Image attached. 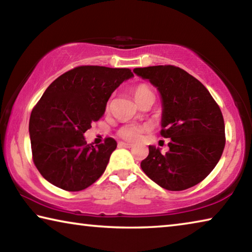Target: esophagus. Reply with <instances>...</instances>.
<instances>
[{
  "instance_id": "esophagus-1",
  "label": "esophagus",
  "mask_w": 252,
  "mask_h": 252,
  "mask_svg": "<svg viewBox=\"0 0 252 252\" xmlns=\"http://www.w3.org/2000/svg\"><path fill=\"white\" fill-rule=\"evenodd\" d=\"M119 146L122 147V148H132V147H133V144L126 143V142H119Z\"/></svg>"
}]
</instances>
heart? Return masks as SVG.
Instances as JSON below:
<instances>
[{
	"mask_svg": "<svg viewBox=\"0 0 252 252\" xmlns=\"http://www.w3.org/2000/svg\"><path fill=\"white\" fill-rule=\"evenodd\" d=\"M133 95L136 102H140L146 96L153 95V91L149 85L144 83H140L134 87ZM110 106V102L108 103V108ZM148 129L147 126H138V125H126L121 126L118 131V135L120 138L127 140V141H138L141 138L142 133Z\"/></svg>",
	"mask_w": 252,
	"mask_h": 252,
	"instance_id": "heart-1",
	"label": "heart"
}]
</instances>
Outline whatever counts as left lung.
Masks as SVG:
<instances>
[{
	"label": "left lung",
	"instance_id": "8db88e82",
	"mask_svg": "<svg viewBox=\"0 0 252 252\" xmlns=\"http://www.w3.org/2000/svg\"><path fill=\"white\" fill-rule=\"evenodd\" d=\"M133 72L159 90L163 106L160 133L171 139L165 155L149 146V156L141 162L143 172L170 191L198 185L215 169L224 149L218 103L199 80L178 66L136 67Z\"/></svg>",
	"mask_w": 252,
	"mask_h": 252
}]
</instances>
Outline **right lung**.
<instances>
[{
    "label": "right lung",
    "mask_w": 252,
    "mask_h": 252,
    "mask_svg": "<svg viewBox=\"0 0 252 252\" xmlns=\"http://www.w3.org/2000/svg\"><path fill=\"white\" fill-rule=\"evenodd\" d=\"M130 69L81 65L49 85L30 117L32 159L41 176L60 189L81 191L93 185L117 148L113 138L93 146L84 132L103 116L106 102Z\"/></svg>",
    "instance_id": "obj_1"
}]
</instances>
